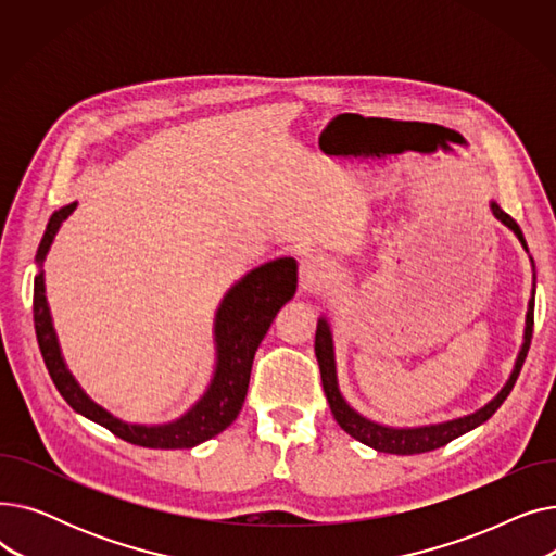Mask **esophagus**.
Instances as JSON below:
<instances>
[{
    "mask_svg": "<svg viewBox=\"0 0 556 556\" xmlns=\"http://www.w3.org/2000/svg\"><path fill=\"white\" fill-rule=\"evenodd\" d=\"M329 277V266L323 256H306L300 263V288L315 290Z\"/></svg>",
    "mask_w": 556,
    "mask_h": 556,
    "instance_id": "esophagus-1",
    "label": "esophagus"
}]
</instances>
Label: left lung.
<instances>
[{"label":"left lung","mask_w":556,"mask_h":556,"mask_svg":"<svg viewBox=\"0 0 556 556\" xmlns=\"http://www.w3.org/2000/svg\"><path fill=\"white\" fill-rule=\"evenodd\" d=\"M491 214L498 218L503 225H507L514 233L516 239L520 241V245L528 252V243H525L522 231L518 227V223L505 214L498 202H489ZM532 261V256H530ZM534 266V261H532ZM534 293H536V275L532 277V300L528 306V315H525V336H522V346L518 352V358L514 363V369L507 378L505 388L495 394L484 407L476 410L473 415H466V417H457L451 421H442V424H430V426H415V428H392V426H383V424H376L367 417H363L358 410H354L352 405H349L338 388V374H336V352H333V333L331 327L327 323V317H319L317 319V331H315V356H317V365H319V374H323V388L329 401L331 413L336 417V421L340 424V428L352 434L354 440H358L361 444L378 451V453H392V455H415V453H428L434 448H442L448 442L457 440L459 434L469 432L473 428H478L480 424H484L498 407L503 405V401L509 396L516 378L520 374V367L528 358L530 352V342H532V327H534Z\"/></svg>","instance_id":"obj_1"}]
</instances>
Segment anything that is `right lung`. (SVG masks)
Instances as JSON below:
<instances>
[{"instance_id": "obj_1", "label": "right lung", "mask_w": 556, "mask_h": 556, "mask_svg": "<svg viewBox=\"0 0 556 556\" xmlns=\"http://www.w3.org/2000/svg\"><path fill=\"white\" fill-rule=\"evenodd\" d=\"M76 204L78 202L65 204V207L51 214L36 254L40 273L34 281V323L40 352L53 386L78 415L108 428L112 434L122 437L124 442H130L135 446L178 451L193 448L212 440V437L223 432L241 413L256 349L263 336L268 333L279 308L298 290V261L281 256L263 263V266L250 270L227 290L214 319L216 365L212 381L204 394L180 419L157 426L126 424L87 396L67 369L45 295L42 263L58 229L72 216Z\"/></svg>"}]
</instances>
